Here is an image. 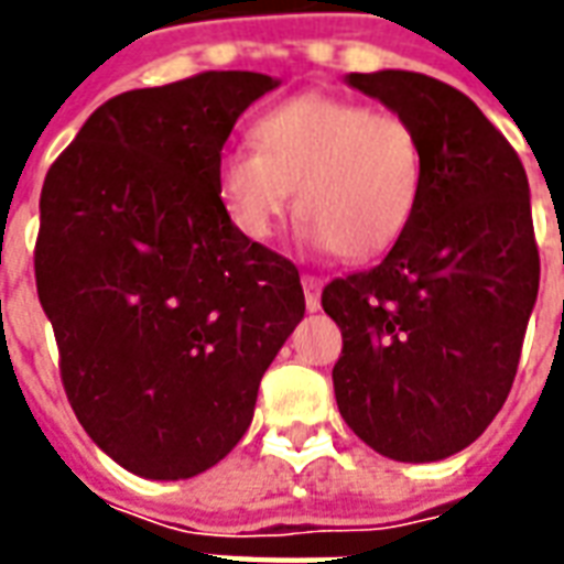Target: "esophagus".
<instances>
[{"label": "esophagus", "mask_w": 564, "mask_h": 564, "mask_svg": "<svg viewBox=\"0 0 564 564\" xmlns=\"http://www.w3.org/2000/svg\"><path fill=\"white\" fill-rule=\"evenodd\" d=\"M302 286H305V307L314 314V311H319V286H323V283H319L314 274H305V278H302Z\"/></svg>", "instance_id": "34e87169"}]
</instances>
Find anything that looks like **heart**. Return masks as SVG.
Instances as JSON below:
<instances>
[{"label": "heart", "mask_w": 564, "mask_h": 564, "mask_svg": "<svg viewBox=\"0 0 564 564\" xmlns=\"http://www.w3.org/2000/svg\"><path fill=\"white\" fill-rule=\"evenodd\" d=\"M253 148L223 150L217 184L235 229L269 241L286 210L299 235L350 262L402 241L423 193V144L402 115L305 93L253 120Z\"/></svg>", "instance_id": "obj_1"}]
</instances>
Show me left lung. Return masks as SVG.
<instances>
[{
	"label": "left lung",
	"mask_w": 564,
	"mask_h": 564,
	"mask_svg": "<svg viewBox=\"0 0 564 564\" xmlns=\"http://www.w3.org/2000/svg\"><path fill=\"white\" fill-rule=\"evenodd\" d=\"M344 80L416 129L423 193L375 269L323 290L344 338L335 402L380 456L447 459L496 420L520 366L541 281L529 177L508 139L444 80L395 68Z\"/></svg>",
	"instance_id": "1"
}]
</instances>
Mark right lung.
Here are the masks:
<instances>
[{
    "label": "right lung",
    "mask_w": 564,
    "mask_h": 564,
    "mask_svg": "<svg viewBox=\"0 0 564 564\" xmlns=\"http://www.w3.org/2000/svg\"><path fill=\"white\" fill-rule=\"evenodd\" d=\"M281 80L259 72L120 93L51 165L39 302L84 432L148 480L208 471L245 437L259 380L305 317L299 269L235 229L217 162Z\"/></svg>",
    "instance_id": "add662e5"
}]
</instances>
